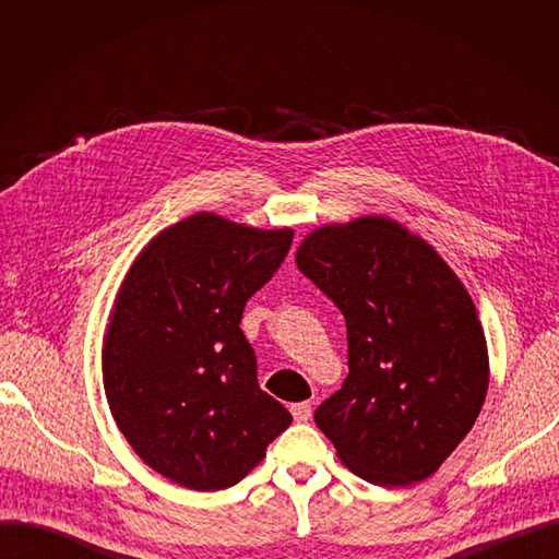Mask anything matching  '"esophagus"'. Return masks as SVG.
Masks as SVG:
<instances>
[{"label": "esophagus", "instance_id": "obj_1", "mask_svg": "<svg viewBox=\"0 0 559 559\" xmlns=\"http://www.w3.org/2000/svg\"><path fill=\"white\" fill-rule=\"evenodd\" d=\"M292 415L296 421H308L312 417V403L302 401V403H294L292 405Z\"/></svg>", "mask_w": 559, "mask_h": 559}]
</instances>
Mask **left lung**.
<instances>
[{
    "instance_id": "1",
    "label": "left lung",
    "mask_w": 559,
    "mask_h": 559,
    "mask_svg": "<svg viewBox=\"0 0 559 559\" xmlns=\"http://www.w3.org/2000/svg\"><path fill=\"white\" fill-rule=\"evenodd\" d=\"M296 265L347 324L349 376L314 411L317 427L368 483L429 478L487 396V341L466 286L427 240L386 216L312 230Z\"/></svg>"
}]
</instances>
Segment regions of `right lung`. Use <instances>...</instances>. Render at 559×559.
Instances as JSON below:
<instances>
[{"label": "right lung", "instance_id": "add662e5", "mask_svg": "<svg viewBox=\"0 0 559 559\" xmlns=\"http://www.w3.org/2000/svg\"><path fill=\"white\" fill-rule=\"evenodd\" d=\"M292 240V228L198 212L160 230L126 273L103 343V382L116 427L163 478L226 489L292 425L259 386L240 329L247 300Z\"/></svg>", "mask_w": 559, "mask_h": 559}]
</instances>
